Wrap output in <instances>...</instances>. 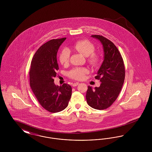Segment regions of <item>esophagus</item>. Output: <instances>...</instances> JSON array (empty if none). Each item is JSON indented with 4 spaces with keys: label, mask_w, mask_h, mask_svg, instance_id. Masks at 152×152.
<instances>
[{
    "label": "esophagus",
    "mask_w": 152,
    "mask_h": 152,
    "mask_svg": "<svg viewBox=\"0 0 152 152\" xmlns=\"http://www.w3.org/2000/svg\"><path fill=\"white\" fill-rule=\"evenodd\" d=\"M79 84V83H73L72 84L73 87H76V86H78Z\"/></svg>",
    "instance_id": "esophagus-1"
}]
</instances>
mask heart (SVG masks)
Masks as SVG:
<instances>
[{
	"instance_id": "obj_1",
	"label": "heart",
	"mask_w": 152,
	"mask_h": 152,
	"mask_svg": "<svg viewBox=\"0 0 152 152\" xmlns=\"http://www.w3.org/2000/svg\"><path fill=\"white\" fill-rule=\"evenodd\" d=\"M74 51L81 53L87 57L88 63L92 67H97L100 65L101 59L100 56L94 53V45L87 40H81L74 44L72 47ZM58 59L62 65H68L69 63L70 52L67 48H64L59 54ZM88 73V69L85 67H75L72 68L68 73V76L73 79H83L85 75Z\"/></svg>"
}]
</instances>
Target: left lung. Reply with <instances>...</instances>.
Listing matches in <instances>:
<instances>
[{"instance_id": "obj_1", "label": "left lung", "mask_w": 152, "mask_h": 152, "mask_svg": "<svg viewBox=\"0 0 152 152\" xmlns=\"http://www.w3.org/2000/svg\"><path fill=\"white\" fill-rule=\"evenodd\" d=\"M91 36L101 42L104 59L94 77L101 81L100 86L94 89L88 86L86 99L92 108L103 110L111 106L120 93L125 80V66L121 53L113 42L101 35Z\"/></svg>"}]
</instances>
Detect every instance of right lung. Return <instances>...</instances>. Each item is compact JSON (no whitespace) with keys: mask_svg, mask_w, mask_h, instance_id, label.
I'll list each match as a JSON object with an SVG mask.
<instances>
[{"mask_svg":"<svg viewBox=\"0 0 152 152\" xmlns=\"http://www.w3.org/2000/svg\"><path fill=\"white\" fill-rule=\"evenodd\" d=\"M66 37L52 39L43 44L32 58L29 71L30 87L38 102L50 112L66 108L72 95V87L63 84L56 86L53 78L58 69V50Z\"/></svg>","mask_w":152,"mask_h":152,"instance_id":"1","label":"right lung"}]
</instances>
